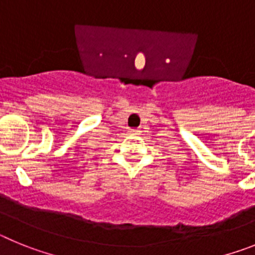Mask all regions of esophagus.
<instances>
[{"instance_id": "esophagus-1", "label": "esophagus", "mask_w": 255, "mask_h": 255, "mask_svg": "<svg viewBox=\"0 0 255 255\" xmlns=\"http://www.w3.org/2000/svg\"><path fill=\"white\" fill-rule=\"evenodd\" d=\"M130 132H138V131H135V130H132V131H130Z\"/></svg>"}]
</instances>
